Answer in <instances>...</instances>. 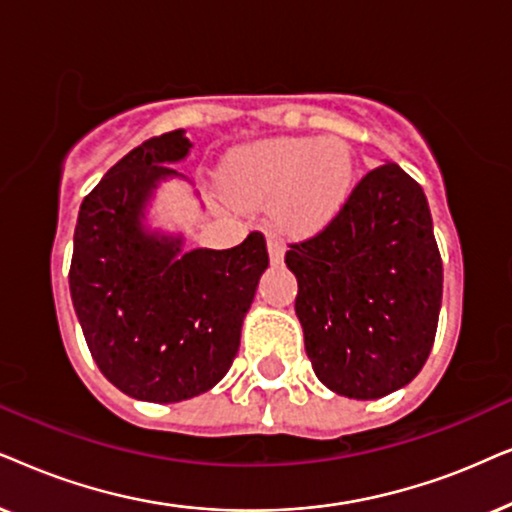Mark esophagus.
Wrapping results in <instances>:
<instances>
[{
	"label": "esophagus",
	"mask_w": 512,
	"mask_h": 512,
	"mask_svg": "<svg viewBox=\"0 0 512 512\" xmlns=\"http://www.w3.org/2000/svg\"><path fill=\"white\" fill-rule=\"evenodd\" d=\"M267 245H269L271 264H281L283 257H285V243H283V238L271 234V236L267 238Z\"/></svg>",
	"instance_id": "34e87169"
}]
</instances>
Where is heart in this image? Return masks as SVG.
Masks as SVG:
<instances>
[{"label":"heart","mask_w":512,"mask_h":512,"mask_svg":"<svg viewBox=\"0 0 512 512\" xmlns=\"http://www.w3.org/2000/svg\"><path fill=\"white\" fill-rule=\"evenodd\" d=\"M356 175L351 147L339 138H271L231 156L224 185L236 201L269 204L281 231L311 236L349 201Z\"/></svg>","instance_id":"b5f03b06"}]
</instances>
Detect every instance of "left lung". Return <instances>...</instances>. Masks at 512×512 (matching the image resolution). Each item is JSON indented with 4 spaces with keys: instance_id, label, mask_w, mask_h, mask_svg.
<instances>
[{
    "instance_id": "left-lung-1",
    "label": "left lung",
    "mask_w": 512,
    "mask_h": 512,
    "mask_svg": "<svg viewBox=\"0 0 512 512\" xmlns=\"http://www.w3.org/2000/svg\"><path fill=\"white\" fill-rule=\"evenodd\" d=\"M285 264L306 356L330 391L374 400L417 377L438 330L442 260L424 189L398 163L370 170Z\"/></svg>"
}]
</instances>
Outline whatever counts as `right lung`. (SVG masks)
<instances>
[{
    "mask_svg": "<svg viewBox=\"0 0 512 512\" xmlns=\"http://www.w3.org/2000/svg\"><path fill=\"white\" fill-rule=\"evenodd\" d=\"M192 149L185 131L149 138L95 185L79 208L70 292L100 372L131 398L180 403L229 372L241 325L269 267L252 231L229 250H182V236L149 231L147 201L168 163Z\"/></svg>",
    "mask_w": 512,
    "mask_h": 512,
    "instance_id": "add662e5",
    "label": "right lung"
}]
</instances>
